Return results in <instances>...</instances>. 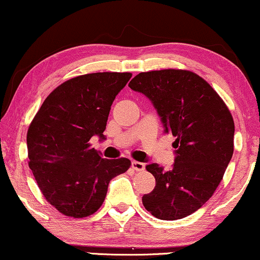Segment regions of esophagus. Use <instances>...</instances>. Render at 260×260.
<instances>
[{"label":"esophagus","mask_w":260,"mask_h":260,"mask_svg":"<svg viewBox=\"0 0 260 260\" xmlns=\"http://www.w3.org/2000/svg\"><path fill=\"white\" fill-rule=\"evenodd\" d=\"M131 168L135 170V171H143V170H145V164H143V162L135 161V160H134V161L131 162Z\"/></svg>","instance_id":"esophagus-1"}]
</instances>
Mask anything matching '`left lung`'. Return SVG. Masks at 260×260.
<instances>
[{
    "label": "left lung",
    "instance_id": "obj_1",
    "mask_svg": "<svg viewBox=\"0 0 260 260\" xmlns=\"http://www.w3.org/2000/svg\"><path fill=\"white\" fill-rule=\"evenodd\" d=\"M129 86L152 101L177 148L170 171L146 166L155 187L142 197L143 206L159 219L184 218L212 197L232 160V113L212 86L187 70L141 72Z\"/></svg>",
    "mask_w": 260,
    "mask_h": 260
}]
</instances>
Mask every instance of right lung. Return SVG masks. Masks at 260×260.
I'll use <instances>...</instances> for the list:
<instances>
[{"mask_svg": "<svg viewBox=\"0 0 260 260\" xmlns=\"http://www.w3.org/2000/svg\"><path fill=\"white\" fill-rule=\"evenodd\" d=\"M131 76L98 72L69 79L47 96L28 126V166L46 200L67 217L95 213L111 179L130 168L126 158H101L89 141L105 139L111 106Z\"/></svg>", "mask_w": 260, "mask_h": 260, "instance_id": "add662e5", "label": "right lung"}]
</instances>
